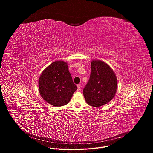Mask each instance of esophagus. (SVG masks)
Here are the masks:
<instances>
[{"label": "esophagus", "instance_id": "esophagus-1", "mask_svg": "<svg viewBox=\"0 0 153 153\" xmlns=\"http://www.w3.org/2000/svg\"><path fill=\"white\" fill-rule=\"evenodd\" d=\"M80 89H81L80 85H77V90L79 91V90H80Z\"/></svg>", "mask_w": 153, "mask_h": 153}]
</instances>
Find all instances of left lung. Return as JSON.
<instances>
[{
    "instance_id": "1",
    "label": "left lung",
    "mask_w": 153,
    "mask_h": 153,
    "mask_svg": "<svg viewBox=\"0 0 153 153\" xmlns=\"http://www.w3.org/2000/svg\"><path fill=\"white\" fill-rule=\"evenodd\" d=\"M91 65L90 79L84 87L83 93L87 103L99 107L110 102L114 97L117 80L113 70L105 62L93 60Z\"/></svg>"
}]
</instances>
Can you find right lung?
<instances>
[{
	"label": "right lung",
	"mask_w": 153,
	"mask_h": 153,
	"mask_svg": "<svg viewBox=\"0 0 153 153\" xmlns=\"http://www.w3.org/2000/svg\"><path fill=\"white\" fill-rule=\"evenodd\" d=\"M39 89L42 97L54 106L67 105L77 87L73 83L67 63L56 61L42 73L39 79Z\"/></svg>",
	"instance_id": "add662e5"
}]
</instances>
